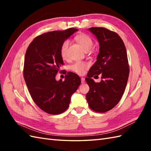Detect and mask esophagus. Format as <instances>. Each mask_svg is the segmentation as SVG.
I'll return each instance as SVG.
<instances>
[{"mask_svg": "<svg viewBox=\"0 0 151 151\" xmlns=\"http://www.w3.org/2000/svg\"><path fill=\"white\" fill-rule=\"evenodd\" d=\"M81 82L82 83V84H83V83H84L85 82V78H81Z\"/></svg>", "mask_w": 151, "mask_h": 151, "instance_id": "1", "label": "esophagus"}]
</instances>
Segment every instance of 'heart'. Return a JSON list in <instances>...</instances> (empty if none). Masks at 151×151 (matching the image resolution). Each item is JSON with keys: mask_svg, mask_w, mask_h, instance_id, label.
Instances as JSON below:
<instances>
[{"mask_svg": "<svg viewBox=\"0 0 151 151\" xmlns=\"http://www.w3.org/2000/svg\"><path fill=\"white\" fill-rule=\"evenodd\" d=\"M75 40L81 44L83 49L86 51L90 50L93 45V41L90 36L87 34H79L75 37ZM69 45V41L66 40L63 43L62 47H61L60 53L62 58L65 60L67 58V49H68ZM89 66V64L87 62H82V61H77L73 63L70 66V69L79 75H83L86 69Z\"/></svg>", "mask_w": 151, "mask_h": 151, "instance_id": "b5f03b06", "label": "heart"}]
</instances>
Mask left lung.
<instances>
[{"instance_id":"left-lung-1","label":"left lung","mask_w":151,"mask_h":151,"mask_svg":"<svg viewBox=\"0 0 151 151\" xmlns=\"http://www.w3.org/2000/svg\"><path fill=\"white\" fill-rule=\"evenodd\" d=\"M88 30L97 37L100 48L97 61L86 78L89 87L86 99L93 110L104 113L114 108L124 93L129 75L127 50L123 41L114 32L102 27ZM100 73L102 81L96 83L91 78Z\"/></svg>"}]
</instances>
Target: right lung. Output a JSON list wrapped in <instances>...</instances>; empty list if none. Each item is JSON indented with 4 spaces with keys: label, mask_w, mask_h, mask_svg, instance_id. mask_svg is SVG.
Here are the masks:
<instances>
[{
    "label": "right lung",
    "mask_w": 151,
    "mask_h": 151,
    "mask_svg": "<svg viewBox=\"0 0 151 151\" xmlns=\"http://www.w3.org/2000/svg\"><path fill=\"white\" fill-rule=\"evenodd\" d=\"M76 31L72 28L40 35L32 41L25 54V82L35 103L47 114L58 115L65 111L81 83L79 76L72 72L67 73L64 81L56 80L63 65L61 47Z\"/></svg>",
    "instance_id": "1"
}]
</instances>
